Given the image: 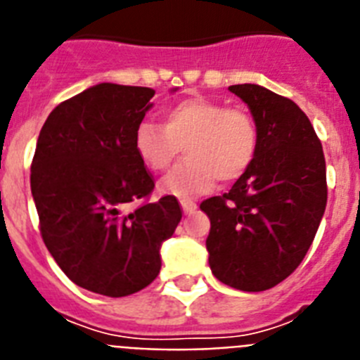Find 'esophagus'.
<instances>
[{
    "label": "esophagus",
    "instance_id": "34e87169",
    "mask_svg": "<svg viewBox=\"0 0 360 360\" xmlns=\"http://www.w3.org/2000/svg\"><path fill=\"white\" fill-rule=\"evenodd\" d=\"M181 206H183L184 214H193L195 208H198V202L192 201V199H183V201H181Z\"/></svg>",
    "mask_w": 360,
    "mask_h": 360
}]
</instances>
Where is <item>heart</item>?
<instances>
[{
    "instance_id": "obj_1",
    "label": "heart",
    "mask_w": 360,
    "mask_h": 360,
    "mask_svg": "<svg viewBox=\"0 0 360 360\" xmlns=\"http://www.w3.org/2000/svg\"><path fill=\"white\" fill-rule=\"evenodd\" d=\"M134 146L146 168L167 172L181 152L188 159L161 183L162 192L192 198L243 177L259 150V128L248 110L208 98H190L165 110V123L143 121L134 132Z\"/></svg>"
}]
</instances>
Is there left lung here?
I'll use <instances>...</instances> for the list:
<instances>
[{"label":"left lung","mask_w":360,"mask_h":360,"mask_svg":"<svg viewBox=\"0 0 360 360\" xmlns=\"http://www.w3.org/2000/svg\"><path fill=\"white\" fill-rule=\"evenodd\" d=\"M259 128L254 165L232 190L201 202L212 274L243 292H264L295 271L314 243L328 199L326 161L308 115L259 85L228 86Z\"/></svg>","instance_id":"1"}]
</instances>
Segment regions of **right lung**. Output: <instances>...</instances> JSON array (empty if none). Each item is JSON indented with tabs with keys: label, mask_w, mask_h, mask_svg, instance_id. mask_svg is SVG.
<instances>
[{
	"label": "right lung",
	"mask_w": 360,
	"mask_h": 360,
	"mask_svg": "<svg viewBox=\"0 0 360 360\" xmlns=\"http://www.w3.org/2000/svg\"><path fill=\"white\" fill-rule=\"evenodd\" d=\"M154 94L90 86L59 103L37 137L30 190L43 243L72 283L99 295L146 288L161 270V243L183 217L174 195L150 201L154 177L134 146Z\"/></svg>",
	"instance_id": "add662e5"
}]
</instances>
